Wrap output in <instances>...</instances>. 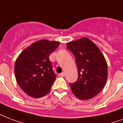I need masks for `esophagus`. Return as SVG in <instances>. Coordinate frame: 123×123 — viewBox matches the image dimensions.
<instances>
[{
  "label": "esophagus",
  "instance_id": "obj_1",
  "mask_svg": "<svg viewBox=\"0 0 123 123\" xmlns=\"http://www.w3.org/2000/svg\"><path fill=\"white\" fill-rule=\"evenodd\" d=\"M59 75L60 77H64V75H65V74H64V72H62L61 74H59Z\"/></svg>",
  "mask_w": 123,
  "mask_h": 123
}]
</instances>
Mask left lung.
<instances>
[{
    "label": "left lung",
    "mask_w": 123,
    "mask_h": 123,
    "mask_svg": "<svg viewBox=\"0 0 123 123\" xmlns=\"http://www.w3.org/2000/svg\"><path fill=\"white\" fill-rule=\"evenodd\" d=\"M66 46L75 55L79 71L77 80L70 83L72 92L81 100L92 99L99 94L107 80L105 57L97 45L87 37L70 41Z\"/></svg>",
    "instance_id": "left-lung-1"
}]
</instances>
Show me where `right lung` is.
<instances>
[{
	"label": "right lung",
	"mask_w": 123,
	"mask_h": 123,
	"mask_svg": "<svg viewBox=\"0 0 123 123\" xmlns=\"http://www.w3.org/2000/svg\"><path fill=\"white\" fill-rule=\"evenodd\" d=\"M59 44L58 41L39 40L26 48L17 58L16 80L28 95L40 98L49 92L56 75L49 56Z\"/></svg>",
	"instance_id": "obj_1"
}]
</instances>
